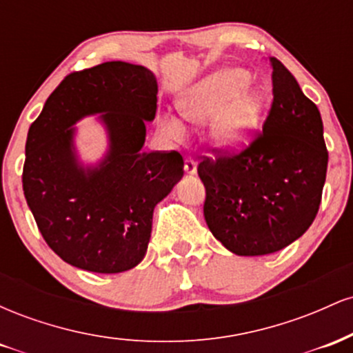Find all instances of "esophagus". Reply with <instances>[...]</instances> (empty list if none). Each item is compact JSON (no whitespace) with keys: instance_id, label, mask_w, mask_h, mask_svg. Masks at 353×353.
Returning a JSON list of instances; mask_svg holds the SVG:
<instances>
[{"instance_id":"1","label":"esophagus","mask_w":353,"mask_h":353,"mask_svg":"<svg viewBox=\"0 0 353 353\" xmlns=\"http://www.w3.org/2000/svg\"><path fill=\"white\" fill-rule=\"evenodd\" d=\"M184 171H185V174H189V176H194V174L197 172V164L192 157H185Z\"/></svg>"}]
</instances>
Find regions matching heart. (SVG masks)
I'll return each mask as SVG.
<instances>
[{"instance_id": "obj_1", "label": "heart", "mask_w": 353, "mask_h": 353, "mask_svg": "<svg viewBox=\"0 0 353 353\" xmlns=\"http://www.w3.org/2000/svg\"><path fill=\"white\" fill-rule=\"evenodd\" d=\"M184 117L197 124H212V137L222 151L239 152L252 143L255 128L262 112V96L247 88V76L242 71L225 70L202 81L181 101ZM159 125L174 141L188 134L184 121L165 112Z\"/></svg>"}]
</instances>
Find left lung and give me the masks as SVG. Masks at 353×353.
<instances>
[{
    "mask_svg": "<svg viewBox=\"0 0 353 353\" xmlns=\"http://www.w3.org/2000/svg\"><path fill=\"white\" fill-rule=\"evenodd\" d=\"M270 64L274 101L261 134L244 151L205 157L197 168L205 222L237 255L272 254L297 241L317 216L325 184L319 109L281 61Z\"/></svg>",
    "mask_w": 353,
    "mask_h": 353,
    "instance_id": "8db88e82",
    "label": "left lung"
}]
</instances>
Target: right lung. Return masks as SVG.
<instances>
[{
  "instance_id": "1",
  "label": "right lung",
  "mask_w": 353,
  "mask_h": 353,
  "mask_svg": "<svg viewBox=\"0 0 353 353\" xmlns=\"http://www.w3.org/2000/svg\"><path fill=\"white\" fill-rule=\"evenodd\" d=\"M156 109V76L109 61L66 76L31 124L24 197L46 244L68 264L117 274L144 259L154 208L184 176L177 151H141ZM94 114L108 132V152L84 166L72 125Z\"/></svg>"
}]
</instances>
